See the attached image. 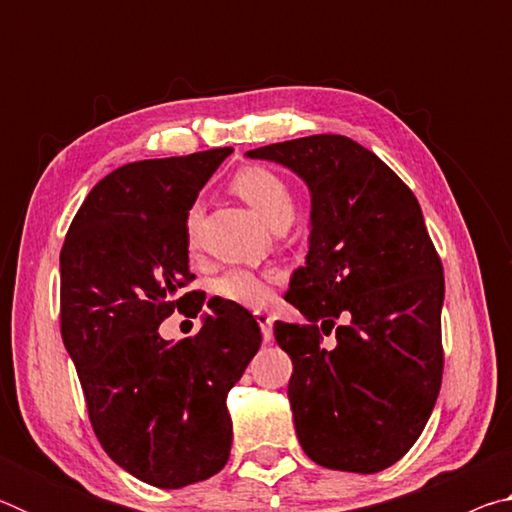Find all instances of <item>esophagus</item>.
Wrapping results in <instances>:
<instances>
[{
    "label": "esophagus",
    "mask_w": 512,
    "mask_h": 512,
    "mask_svg": "<svg viewBox=\"0 0 512 512\" xmlns=\"http://www.w3.org/2000/svg\"><path fill=\"white\" fill-rule=\"evenodd\" d=\"M255 318H257V323H259V329H262L264 343H271V339H273V318L268 316L266 311H257Z\"/></svg>",
    "instance_id": "esophagus-1"
}]
</instances>
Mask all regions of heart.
I'll use <instances>...</instances> for the list:
<instances>
[{
    "label": "heart",
    "instance_id": "1",
    "mask_svg": "<svg viewBox=\"0 0 512 512\" xmlns=\"http://www.w3.org/2000/svg\"><path fill=\"white\" fill-rule=\"evenodd\" d=\"M232 189L253 207L255 214L268 225L291 221L293 196L289 185L264 167H246L232 178ZM201 205H192L185 216V232L189 246L196 244L198 225H201ZM214 293L232 305L248 309H262L273 296V275L250 271V268H232L214 282Z\"/></svg>",
    "mask_w": 512,
    "mask_h": 512
}]
</instances>
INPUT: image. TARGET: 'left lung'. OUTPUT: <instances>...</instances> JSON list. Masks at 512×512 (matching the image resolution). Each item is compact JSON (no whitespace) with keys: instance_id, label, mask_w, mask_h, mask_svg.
Wrapping results in <instances>:
<instances>
[{"instance_id":"8db88e82","label":"left lung","mask_w":512,"mask_h":512,"mask_svg":"<svg viewBox=\"0 0 512 512\" xmlns=\"http://www.w3.org/2000/svg\"><path fill=\"white\" fill-rule=\"evenodd\" d=\"M305 180L309 253L287 302L307 325L275 323L293 361L289 402L305 454L329 470L372 474L409 452L443 381V264L418 198L375 153L343 135L259 146ZM337 348H319L335 320Z\"/></svg>"}]
</instances>
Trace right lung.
Segmentation results:
<instances>
[{"label": "right lung", "instance_id": "obj_1", "mask_svg": "<svg viewBox=\"0 0 512 512\" xmlns=\"http://www.w3.org/2000/svg\"><path fill=\"white\" fill-rule=\"evenodd\" d=\"M230 153L115 169L85 198L60 250V334L92 429L112 461L155 488L223 470L232 445L225 397L262 345L253 314L232 302H207L192 339L158 332L198 298L183 293L194 280L185 216Z\"/></svg>", "mask_w": 512, "mask_h": 512}]
</instances>
